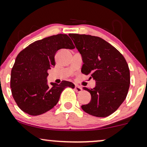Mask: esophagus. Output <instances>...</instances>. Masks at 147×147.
Returning <instances> with one entry per match:
<instances>
[{
    "mask_svg": "<svg viewBox=\"0 0 147 147\" xmlns=\"http://www.w3.org/2000/svg\"><path fill=\"white\" fill-rule=\"evenodd\" d=\"M75 90H76V92H81V91H82V87L79 86V85H75Z\"/></svg>",
    "mask_w": 147,
    "mask_h": 147,
    "instance_id": "obj_1",
    "label": "esophagus"
}]
</instances>
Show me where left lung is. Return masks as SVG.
<instances>
[{"label": "left lung", "instance_id": "obj_1", "mask_svg": "<svg viewBox=\"0 0 147 147\" xmlns=\"http://www.w3.org/2000/svg\"><path fill=\"white\" fill-rule=\"evenodd\" d=\"M69 36L83 56L82 73L96 81L94 88L83 87L90 93L92 100L81 108L93 116H109L123 102L129 90L130 74L125 57L100 37L79 34Z\"/></svg>", "mask_w": 147, "mask_h": 147}]
</instances>
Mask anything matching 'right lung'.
Segmentation results:
<instances>
[{
	"instance_id": "obj_1",
	"label": "right lung",
	"mask_w": 147,
	"mask_h": 147,
	"mask_svg": "<svg viewBox=\"0 0 147 147\" xmlns=\"http://www.w3.org/2000/svg\"><path fill=\"white\" fill-rule=\"evenodd\" d=\"M67 34H60L36 40L20 52L11 74V88L18 107L36 116L57 105L64 88H75L71 82L47 85V70L55 65V55L60 49H75Z\"/></svg>"
}]
</instances>
